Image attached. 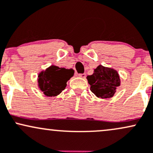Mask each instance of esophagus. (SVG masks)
<instances>
[{"label": "esophagus", "mask_w": 153, "mask_h": 153, "mask_svg": "<svg viewBox=\"0 0 153 153\" xmlns=\"http://www.w3.org/2000/svg\"><path fill=\"white\" fill-rule=\"evenodd\" d=\"M79 76L81 77V78H86V74H79Z\"/></svg>", "instance_id": "obj_1"}]
</instances>
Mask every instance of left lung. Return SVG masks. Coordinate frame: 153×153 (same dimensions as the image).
Here are the masks:
<instances>
[{
	"mask_svg": "<svg viewBox=\"0 0 153 153\" xmlns=\"http://www.w3.org/2000/svg\"><path fill=\"white\" fill-rule=\"evenodd\" d=\"M87 79L92 92L101 98L112 97L121 82L117 71L102 65L97 66L93 74L87 76Z\"/></svg>",
	"mask_w": 153,
	"mask_h": 153,
	"instance_id": "obj_1",
	"label": "left lung"
}]
</instances>
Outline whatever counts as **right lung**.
<instances>
[{
	"instance_id": "obj_1",
	"label": "right lung",
	"mask_w": 153,
	"mask_h": 153,
	"mask_svg": "<svg viewBox=\"0 0 153 153\" xmlns=\"http://www.w3.org/2000/svg\"><path fill=\"white\" fill-rule=\"evenodd\" d=\"M74 70L51 66L38 75V86L46 96L54 97L66 88V82L74 76Z\"/></svg>"
}]
</instances>
